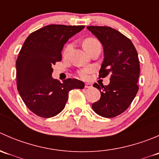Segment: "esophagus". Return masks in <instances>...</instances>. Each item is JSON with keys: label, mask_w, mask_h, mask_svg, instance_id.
I'll return each instance as SVG.
<instances>
[{"label": "esophagus", "mask_w": 159, "mask_h": 159, "mask_svg": "<svg viewBox=\"0 0 159 159\" xmlns=\"http://www.w3.org/2000/svg\"><path fill=\"white\" fill-rule=\"evenodd\" d=\"M91 87H92V84H90V83H85L84 84V88L85 89H91Z\"/></svg>", "instance_id": "obj_1"}]
</instances>
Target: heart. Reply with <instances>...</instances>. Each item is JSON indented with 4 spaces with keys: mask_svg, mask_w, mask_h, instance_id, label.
Listing matches in <instances>:
<instances>
[{
    "mask_svg": "<svg viewBox=\"0 0 159 159\" xmlns=\"http://www.w3.org/2000/svg\"><path fill=\"white\" fill-rule=\"evenodd\" d=\"M98 44H100V42L94 38H87V39L84 40V43H83L84 49H85L89 53L94 46L98 45ZM70 48H71V45H70V44H68V45L65 48L63 52L64 56L68 55V52H69V51L70 50ZM93 71H94V68H91V67H85V68L78 70L77 73H78V76H79L81 79H87V78H89L90 74L92 73Z\"/></svg>",
    "mask_w": 159,
    "mask_h": 159,
    "instance_id": "obj_1",
    "label": "heart"
}]
</instances>
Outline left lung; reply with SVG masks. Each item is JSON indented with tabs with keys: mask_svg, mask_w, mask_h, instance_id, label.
Instances as JSON below:
<instances>
[{
	"mask_svg": "<svg viewBox=\"0 0 159 159\" xmlns=\"http://www.w3.org/2000/svg\"><path fill=\"white\" fill-rule=\"evenodd\" d=\"M88 29L104 48V61L98 78L110 76L108 85L93 84L100 90L101 98L92 104V108L101 116L114 118L129 108L139 91L140 65L137 51L129 38L114 28L89 26Z\"/></svg>",
	"mask_w": 159,
	"mask_h": 159,
	"instance_id": "obj_1",
	"label": "left lung"
}]
</instances>
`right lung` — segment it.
<instances>
[{
  "mask_svg": "<svg viewBox=\"0 0 159 159\" xmlns=\"http://www.w3.org/2000/svg\"><path fill=\"white\" fill-rule=\"evenodd\" d=\"M84 25H47L27 38L16 61L17 88L25 105L34 114L51 118L64 109L72 89L84 84L75 78L61 83L53 79V65L61 61L64 44Z\"/></svg>",
  "mask_w": 159,
  "mask_h": 159,
  "instance_id": "obj_1",
  "label": "right lung"
}]
</instances>
